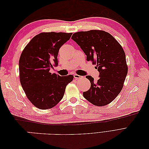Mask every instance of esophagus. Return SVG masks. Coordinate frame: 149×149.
<instances>
[{
	"label": "esophagus",
	"instance_id": "obj_1",
	"mask_svg": "<svg viewBox=\"0 0 149 149\" xmlns=\"http://www.w3.org/2000/svg\"><path fill=\"white\" fill-rule=\"evenodd\" d=\"M73 76H74V78L76 79H79V78H81V76L78 75V74H74Z\"/></svg>",
	"mask_w": 149,
	"mask_h": 149
}]
</instances>
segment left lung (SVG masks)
I'll return each mask as SVG.
<instances>
[{
    "label": "left lung",
    "mask_w": 149,
    "mask_h": 149,
    "mask_svg": "<svg viewBox=\"0 0 149 149\" xmlns=\"http://www.w3.org/2000/svg\"><path fill=\"white\" fill-rule=\"evenodd\" d=\"M71 38L82 49L87 61L96 65L100 73L96 82L92 76H86L91 87L83 92V96L97 106L108 104L120 93L127 74L123 47L110 33L102 30L79 31L73 33Z\"/></svg>",
    "instance_id": "8db88e82"
}]
</instances>
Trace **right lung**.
Wrapping results in <instances>:
<instances>
[{
	"mask_svg": "<svg viewBox=\"0 0 149 149\" xmlns=\"http://www.w3.org/2000/svg\"><path fill=\"white\" fill-rule=\"evenodd\" d=\"M72 33L43 32L30 40L19 60L20 81L26 97L40 109L56 106L64 96L71 74L60 76L52 74L50 68L58 65V54L61 47L69 40Z\"/></svg>",
	"mask_w": 149,
	"mask_h": 149,
	"instance_id": "add662e5",
	"label": "right lung"
}]
</instances>
